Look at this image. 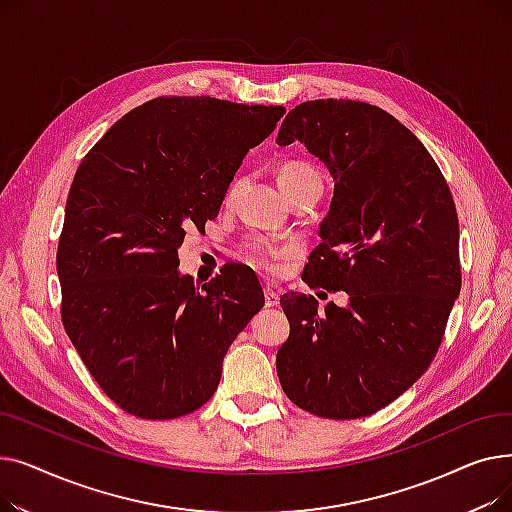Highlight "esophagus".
I'll return each instance as SVG.
<instances>
[{
    "instance_id": "1",
    "label": "esophagus",
    "mask_w": 512,
    "mask_h": 512,
    "mask_svg": "<svg viewBox=\"0 0 512 512\" xmlns=\"http://www.w3.org/2000/svg\"><path fill=\"white\" fill-rule=\"evenodd\" d=\"M263 297H265V307H278L280 305V297H278V292L267 284L265 288H263Z\"/></svg>"
}]
</instances>
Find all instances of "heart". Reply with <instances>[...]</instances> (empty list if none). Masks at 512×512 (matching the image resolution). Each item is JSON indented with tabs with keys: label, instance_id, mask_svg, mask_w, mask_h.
Masks as SVG:
<instances>
[{
	"label": "heart",
	"instance_id": "1",
	"mask_svg": "<svg viewBox=\"0 0 512 512\" xmlns=\"http://www.w3.org/2000/svg\"><path fill=\"white\" fill-rule=\"evenodd\" d=\"M278 180L284 188V193H288L290 188L299 186V184H307L313 180L321 182L317 170L311 164H307V161H284V164H280V168H278ZM238 188H240V178L232 180L228 186V191H226L228 203L236 197ZM282 253H284V249L272 245V242H267V240H261V238H249L240 245L242 259L249 261L255 267H261V270H267V272L276 270V263Z\"/></svg>",
	"mask_w": 512,
	"mask_h": 512
}]
</instances>
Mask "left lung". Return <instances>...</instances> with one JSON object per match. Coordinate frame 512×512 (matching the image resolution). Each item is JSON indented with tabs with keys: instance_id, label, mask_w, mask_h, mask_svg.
I'll return each mask as SVG.
<instances>
[{
	"instance_id": "1",
	"label": "left lung",
	"mask_w": 512,
	"mask_h": 512,
	"mask_svg": "<svg viewBox=\"0 0 512 512\" xmlns=\"http://www.w3.org/2000/svg\"><path fill=\"white\" fill-rule=\"evenodd\" d=\"M294 141L334 176L303 280L351 303L317 311L309 294L280 297L290 334L278 378L297 407L359 419L409 390L438 353L461 292L459 218L434 157L382 107L305 101L278 132V145Z\"/></svg>"
}]
</instances>
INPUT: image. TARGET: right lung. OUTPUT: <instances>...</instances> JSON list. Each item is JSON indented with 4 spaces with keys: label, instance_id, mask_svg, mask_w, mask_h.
I'll list each match as a JSON object with an SVG mask.
<instances>
[{
    "label": "right lung",
    "instance_id": "right-lung-1",
    "mask_svg": "<svg viewBox=\"0 0 512 512\" xmlns=\"http://www.w3.org/2000/svg\"><path fill=\"white\" fill-rule=\"evenodd\" d=\"M284 105L157 97L134 107L83 157L58 242L62 324L99 388L141 419L203 407L224 355L263 307L228 265L201 290L178 274L186 230L218 218L249 149Z\"/></svg>",
    "mask_w": 512,
    "mask_h": 512
}]
</instances>
